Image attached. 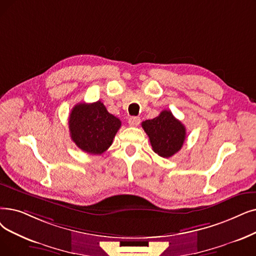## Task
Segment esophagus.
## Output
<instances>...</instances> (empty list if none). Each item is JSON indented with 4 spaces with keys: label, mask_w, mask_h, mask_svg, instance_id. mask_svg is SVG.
Returning a JSON list of instances; mask_svg holds the SVG:
<instances>
[{
    "label": "esophagus",
    "mask_w": 256,
    "mask_h": 256,
    "mask_svg": "<svg viewBox=\"0 0 256 256\" xmlns=\"http://www.w3.org/2000/svg\"><path fill=\"white\" fill-rule=\"evenodd\" d=\"M140 122H141V119L136 116H132L128 119V124L130 126H138L140 124Z\"/></svg>",
    "instance_id": "obj_1"
}]
</instances>
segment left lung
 <instances>
[{"label":"left lung","instance_id":"8db88e82","mask_svg":"<svg viewBox=\"0 0 256 256\" xmlns=\"http://www.w3.org/2000/svg\"><path fill=\"white\" fill-rule=\"evenodd\" d=\"M141 126L150 138L152 150L160 157L170 158L183 146L186 128L170 110H162L159 116L143 121Z\"/></svg>","mask_w":256,"mask_h":256}]
</instances>
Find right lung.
I'll return each mask as SVG.
<instances>
[{"mask_svg":"<svg viewBox=\"0 0 256 256\" xmlns=\"http://www.w3.org/2000/svg\"><path fill=\"white\" fill-rule=\"evenodd\" d=\"M120 126L121 121L99 100L76 104L69 116L71 139L82 150L92 154H100L112 146Z\"/></svg>","mask_w":256,"mask_h":256,"instance_id":"add662e5","label":"right lung"}]
</instances>
